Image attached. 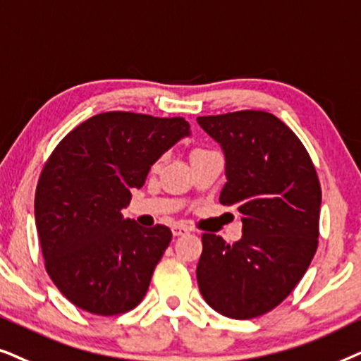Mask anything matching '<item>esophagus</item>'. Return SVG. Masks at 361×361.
<instances>
[{"label": "esophagus", "instance_id": "esophagus-1", "mask_svg": "<svg viewBox=\"0 0 361 361\" xmlns=\"http://www.w3.org/2000/svg\"><path fill=\"white\" fill-rule=\"evenodd\" d=\"M171 233H173V236H183V234L190 233V229L183 224H175L171 228Z\"/></svg>", "mask_w": 361, "mask_h": 361}]
</instances>
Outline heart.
I'll use <instances>...</instances> for the list:
<instances>
[{
	"label": "heart",
	"mask_w": 361,
	"mask_h": 361,
	"mask_svg": "<svg viewBox=\"0 0 361 361\" xmlns=\"http://www.w3.org/2000/svg\"><path fill=\"white\" fill-rule=\"evenodd\" d=\"M201 150V148H198V150H195V152H200Z\"/></svg>",
	"instance_id": "1"
}]
</instances>
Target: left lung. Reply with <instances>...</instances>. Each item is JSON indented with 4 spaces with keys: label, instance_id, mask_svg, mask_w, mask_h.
I'll list each match as a JSON object with an SVG mask.
<instances>
[{
    "label": "left lung",
    "instance_id": "obj_1",
    "mask_svg": "<svg viewBox=\"0 0 361 361\" xmlns=\"http://www.w3.org/2000/svg\"><path fill=\"white\" fill-rule=\"evenodd\" d=\"M223 148L228 183L219 203L236 206L241 241L204 233L196 279L221 315H264L294 290L319 246L322 190L299 137L276 115L239 110L198 117Z\"/></svg>",
    "mask_w": 361,
    "mask_h": 361
}]
</instances>
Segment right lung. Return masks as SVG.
Here are the masks:
<instances>
[{
  "instance_id": "add662e5",
  "label": "right lung",
  "mask_w": 361,
  "mask_h": 361,
  "mask_svg": "<svg viewBox=\"0 0 361 361\" xmlns=\"http://www.w3.org/2000/svg\"><path fill=\"white\" fill-rule=\"evenodd\" d=\"M188 135L183 117L105 112L77 125L47 158L35 196L36 228L46 271L75 307L110 317L145 297L171 231L142 228L120 211L153 163Z\"/></svg>"
}]
</instances>
